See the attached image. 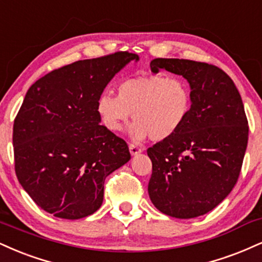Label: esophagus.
<instances>
[{
    "label": "esophagus",
    "instance_id": "obj_1",
    "mask_svg": "<svg viewBox=\"0 0 262 262\" xmlns=\"http://www.w3.org/2000/svg\"><path fill=\"white\" fill-rule=\"evenodd\" d=\"M129 151H130L132 155H138V154H140L143 149H141L140 146H138L137 144H129Z\"/></svg>",
    "mask_w": 262,
    "mask_h": 262
}]
</instances>
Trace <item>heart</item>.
Instances as JSON below:
<instances>
[{
	"instance_id": "1",
	"label": "heart",
	"mask_w": 262,
	"mask_h": 262,
	"mask_svg": "<svg viewBox=\"0 0 262 262\" xmlns=\"http://www.w3.org/2000/svg\"><path fill=\"white\" fill-rule=\"evenodd\" d=\"M118 96L103 93L96 101V112L107 130L118 133L133 117L129 135L135 141L146 138L160 141L171 138L190 115V85L178 77L149 74L127 78L117 86Z\"/></svg>"
}]
</instances>
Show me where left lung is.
I'll use <instances>...</instances> for the list:
<instances>
[{
    "instance_id": "left-lung-1",
    "label": "left lung",
    "mask_w": 262,
    "mask_h": 262,
    "mask_svg": "<svg viewBox=\"0 0 262 262\" xmlns=\"http://www.w3.org/2000/svg\"><path fill=\"white\" fill-rule=\"evenodd\" d=\"M151 71L166 69L188 80L190 115L174 135L147 149L149 196L159 211L194 219L213 210L234 188L248 145V119L228 74L204 62L155 58Z\"/></svg>"
}]
</instances>
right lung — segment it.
<instances>
[{"mask_svg": "<svg viewBox=\"0 0 262 262\" xmlns=\"http://www.w3.org/2000/svg\"><path fill=\"white\" fill-rule=\"evenodd\" d=\"M139 56L116 52L50 72L28 90L14 119L15 174L37 206L66 220L100 209L107 176L130 160L124 140L100 124L96 101Z\"/></svg>", "mask_w": 262, "mask_h": 262, "instance_id": "right-lung-1", "label": "right lung"}]
</instances>
